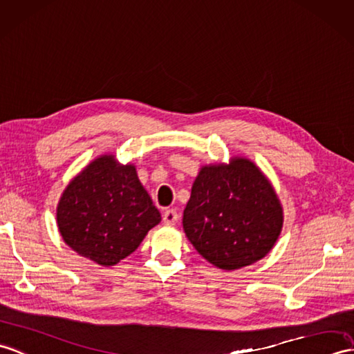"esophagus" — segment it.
<instances>
[{
  "label": "esophagus",
  "instance_id": "esophagus-1",
  "mask_svg": "<svg viewBox=\"0 0 354 354\" xmlns=\"http://www.w3.org/2000/svg\"><path fill=\"white\" fill-rule=\"evenodd\" d=\"M178 218H179V216H178V212H176L175 209H166V211L162 212V221H164V225L174 226V225H176Z\"/></svg>",
  "mask_w": 354,
  "mask_h": 354
}]
</instances>
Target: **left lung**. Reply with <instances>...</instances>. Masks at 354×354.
<instances>
[{"label":"left lung","mask_w":354,"mask_h":354,"mask_svg":"<svg viewBox=\"0 0 354 354\" xmlns=\"http://www.w3.org/2000/svg\"><path fill=\"white\" fill-rule=\"evenodd\" d=\"M282 208L267 178L249 160L207 166L197 175L183 226L202 257L221 270L264 258L282 229Z\"/></svg>","instance_id":"8db88e82"}]
</instances>
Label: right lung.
Returning a JSON list of instances; mask_svg holds the SVG:
<instances>
[{"label":"right lung","mask_w":354,"mask_h":354,"mask_svg":"<svg viewBox=\"0 0 354 354\" xmlns=\"http://www.w3.org/2000/svg\"><path fill=\"white\" fill-rule=\"evenodd\" d=\"M160 211L136 174L110 155L95 160L66 188L57 223L66 244L100 266H114L133 253Z\"/></svg>","instance_id":"obj_1"}]
</instances>
